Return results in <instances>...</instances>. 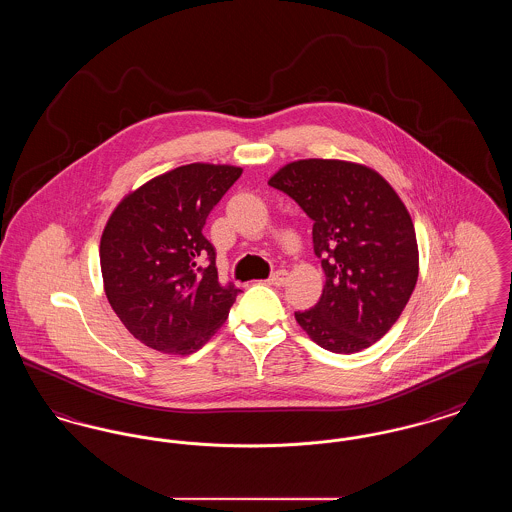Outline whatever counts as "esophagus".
<instances>
[{"instance_id": "1", "label": "esophagus", "mask_w": 512, "mask_h": 512, "mask_svg": "<svg viewBox=\"0 0 512 512\" xmlns=\"http://www.w3.org/2000/svg\"><path fill=\"white\" fill-rule=\"evenodd\" d=\"M288 282V272L286 270H276L270 278H268V284L272 286H284Z\"/></svg>"}]
</instances>
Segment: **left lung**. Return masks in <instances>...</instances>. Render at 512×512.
I'll list each match as a JSON object with an SVG mask.
<instances>
[{
  "label": "left lung",
  "mask_w": 512,
  "mask_h": 512,
  "mask_svg": "<svg viewBox=\"0 0 512 512\" xmlns=\"http://www.w3.org/2000/svg\"><path fill=\"white\" fill-rule=\"evenodd\" d=\"M268 184L313 219V249L326 282L317 305L295 313L311 340L357 353L388 334L418 278V244L405 203L366 165L299 159Z\"/></svg>",
  "instance_id": "1"
}]
</instances>
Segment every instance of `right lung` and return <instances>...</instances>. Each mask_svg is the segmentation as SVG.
I'll return each mask as SVG.
<instances>
[{"label":"right lung","mask_w":512,"mask_h":512,"mask_svg":"<svg viewBox=\"0 0 512 512\" xmlns=\"http://www.w3.org/2000/svg\"><path fill=\"white\" fill-rule=\"evenodd\" d=\"M242 172L213 163L172 169L124 195L107 220L99 242L103 290L147 347L190 355L226 322L240 290L220 284L215 249L201 230Z\"/></svg>","instance_id":"1"}]
</instances>
